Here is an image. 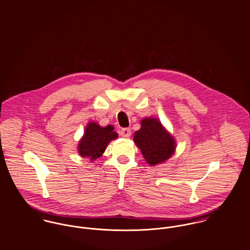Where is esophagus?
Masks as SVG:
<instances>
[{"label":"esophagus","instance_id":"obj_1","mask_svg":"<svg viewBox=\"0 0 250 250\" xmlns=\"http://www.w3.org/2000/svg\"><path fill=\"white\" fill-rule=\"evenodd\" d=\"M120 135H121L122 137H124V138H128V137L131 135V130H130V128H127V127L122 128V129L120 130Z\"/></svg>","mask_w":250,"mask_h":250}]
</instances>
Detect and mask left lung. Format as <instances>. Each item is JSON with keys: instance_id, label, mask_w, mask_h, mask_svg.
Returning <instances> with one entry per match:
<instances>
[{"instance_id": "left-lung-1", "label": "left lung", "mask_w": 250, "mask_h": 250, "mask_svg": "<svg viewBox=\"0 0 250 250\" xmlns=\"http://www.w3.org/2000/svg\"><path fill=\"white\" fill-rule=\"evenodd\" d=\"M141 125V128L135 132L133 139L146 161L151 166L166 161L174 152V139L156 119H144Z\"/></svg>"}]
</instances>
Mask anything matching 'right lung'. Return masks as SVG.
<instances>
[{
  "label": "right lung",
  "mask_w": 250,
  "mask_h": 250,
  "mask_svg": "<svg viewBox=\"0 0 250 250\" xmlns=\"http://www.w3.org/2000/svg\"><path fill=\"white\" fill-rule=\"evenodd\" d=\"M113 129L111 125L101 127L96 123H90L79 144L81 156L89 157L91 160L99 158L104 152L109 142L118 137V134Z\"/></svg>",
  "instance_id": "add662e5"
}]
</instances>
